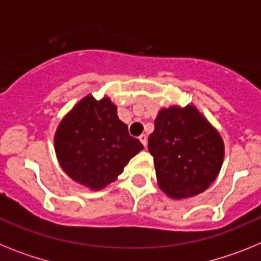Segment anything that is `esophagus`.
Masks as SVG:
<instances>
[{
    "instance_id": "obj_1",
    "label": "esophagus",
    "mask_w": 261,
    "mask_h": 261,
    "mask_svg": "<svg viewBox=\"0 0 261 261\" xmlns=\"http://www.w3.org/2000/svg\"><path fill=\"white\" fill-rule=\"evenodd\" d=\"M138 138H140V141L142 142V145H144V146H146V145H147V136L146 135H141Z\"/></svg>"
}]
</instances>
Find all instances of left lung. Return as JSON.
<instances>
[{
    "instance_id": "1",
    "label": "left lung",
    "mask_w": 261,
    "mask_h": 261,
    "mask_svg": "<svg viewBox=\"0 0 261 261\" xmlns=\"http://www.w3.org/2000/svg\"><path fill=\"white\" fill-rule=\"evenodd\" d=\"M147 149L154 156L159 188L172 199H188L208 190L225 155L220 133L191 105L159 111Z\"/></svg>"
}]
</instances>
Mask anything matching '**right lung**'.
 <instances>
[{
  "label": "right lung",
  "mask_w": 261,
  "mask_h": 261,
  "mask_svg": "<svg viewBox=\"0 0 261 261\" xmlns=\"http://www.w3.org/2000/svg\"><path fill=\"white\" fill-rule=\"evenodd\" d=\"M144 149L117 116L108 96L81 99L61 120L55 135V150L69 177L99 191L116 180L124 167Z\"/></svg>",
  "instance_id": "obj_1"
}]
</instances>
